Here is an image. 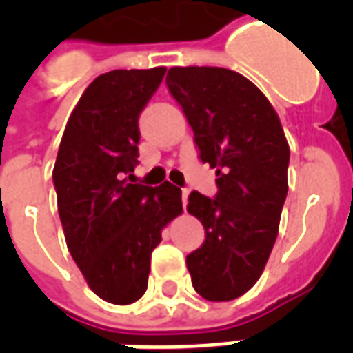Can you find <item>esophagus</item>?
Segmentation results:
<instances>
[{
	"instance_id": "esophagus-1",
	"label": "esophagus",
	"mask_w": 353,
	"mask_h": 353,
	"mask_svg": "<svg viewBox=\"0 0 353 353\" xmlns=\"http://www.w3.org/2000/svg\"><path fill=\"white\" fill-rule=\"evenodd\" d=\"M187 198H188V188H181V199H183V207L187 205Z\"/></svg>"
}]
</instances>
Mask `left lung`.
I'll return each mask as SVG.
<instances>
[{"label": "left lung", "mask_w": 353, "mask_h": 353, "mask_svg": "<svg viewBox=\"0 0 353 353\" xmlns=\"http://www.w3.org/2000/svg\"><path fill=\"white\" fill-rule=\"evenodd\" d=\"M166 85L194 132L199 159L216 170L218 192H190L187 210L205 229L187 256L194 290L234 301L260 279L288 196L290 146L276 112L243 74L223 68H172Z\"/></svg>", "instance_id": "1"}]
</instances>
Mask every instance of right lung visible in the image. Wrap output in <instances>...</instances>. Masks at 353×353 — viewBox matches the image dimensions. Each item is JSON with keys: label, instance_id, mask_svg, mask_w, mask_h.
I'll return each mask as SVG.
<instances>
[{"label": "right lung", "instance_id": "right-lung-1", "mask_svg": "<svg viewBox=\"0 0 353 353\" xmlns=\"http://www.w3.org/2000/svg\"><path fill=\"white\" fill-rule=\"evenodd\" d=\"M166 68L115 69L97 77L68 121L52 170L71 256L102 301L132 304L148 288L161 231L181 214V188L132 181L139 115Z\"/></svg>", "mask_w": 353, "mask_h": 353}]
</instances>
